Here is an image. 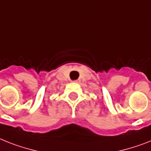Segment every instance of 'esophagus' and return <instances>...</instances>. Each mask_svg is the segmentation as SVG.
<instances>
[{
    "label": "esophagus",
    "instance_id": "esophagus-1",
    "mask_svg": "<svg viewBox=\"0 0 151 151\" xmlns=\"http://www.w3.org/2000/svg\"><path fill=\"white\" fill-rule=\"evenodd\" d=\"M75 83H78V82H79V80H76V81H74Z\"/></svg>",
    "mask_w": 151,
    "mask_h": 151
}]
</instances>
